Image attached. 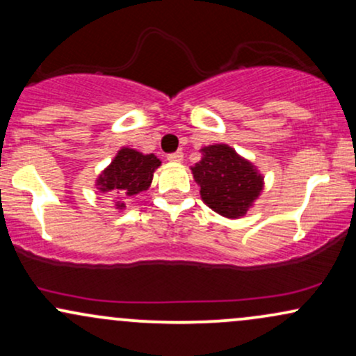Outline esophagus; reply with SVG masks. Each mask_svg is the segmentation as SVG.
<instances>
[{"label":"esophagus","mask_w":356,"mask_h":356,"mask_svg":"<svg viewBox=\"0 0 356 356\" xmlns=\"http://www.w3.org/2000/svg\"><path fill=\"white\" fill-rule=\"evenodd\" d=\"M182 157H184V154L181 152V150H177V152H172V154L167 155V159H169L170 162H181Z\"/></svg>","instance_id":"1"}]
</instances>
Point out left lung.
Returning <instances> with one entry per match:
<instances>
[{"label": "left lung", "instance_id": "obj_1", "mask_svg": "<svg viewBox=\"0 0 356 356\" xmlns=\"http://www.w3.org/2000/svg\"><path fill=\"white\" fill-rule=\"evenodd\" d=\"M192 174L201 186L202 201L224 218L246 214L263 191V177L251 162L224 144L204 147Z\"/></svg>", "mask_w": 356, "mask_h": 356}]
</instances>
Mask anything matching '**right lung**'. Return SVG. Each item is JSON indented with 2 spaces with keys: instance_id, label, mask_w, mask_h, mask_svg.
I'll list each match as a JSON object with an SVG mask.
<instances>
[{
  "instance_id": "1",
  "label": "right lung",
  "mask_w": 356,
  "mask_h": 356,
  "mask_svg": "<svg viewBox=\"0 0 356 356\" xmlns=\"http://www.w3.org/2000/svg\"><path fill=\"white\" fill-rule=\"evenodd\" d=\"M161 165V161L154 154H140L134 149L124 147L118 150L112 164L102 172L97 186L102 192H112L113 195H136L149 189L152 182L154 170ZM118 209H124L125 204L118 201Z\"/></svg>"
}]
</instances>
